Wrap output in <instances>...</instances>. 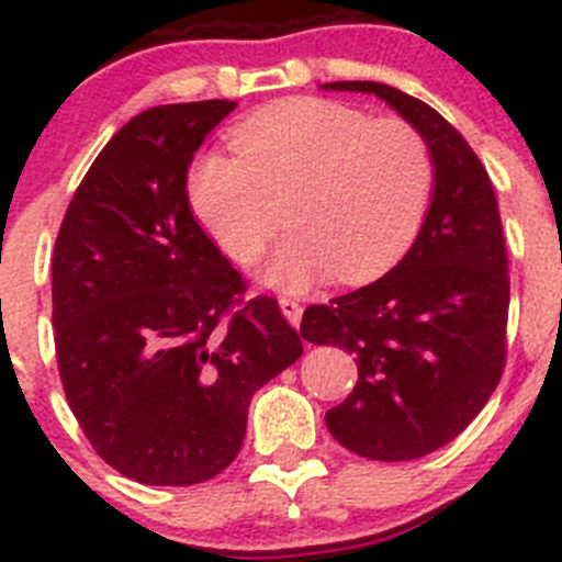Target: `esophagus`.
Wrapping results in <instances>:
<instances>
[{
  "label": "esophagus",
  "instance_id": "esophagus-1",
  "mask_svg": "<svg viewBox=\"0 0 562 562\" xmlns=\"http://www.w3.org/2000/svg\"><path fill=\"white\" fill-rule=\"evenodd\" d=\"M280 313L285 315V321L293 328H299V323H302V304L296 299H280Z\"/></svg>",
  "mask_w": 562,
  "mask_h": 562
}]
</instances>
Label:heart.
<instances>
[{"mask_svg": "<svg viewBox=\"0 0 562 562\" xmlns=\"http://www.w3.org/2000/svg\"><path fill=\"white\" fill-rule=\"evenodd\" d=\"M231 140L239 157H195L187 198L236 263L263 255L280 228L274 201H285L293 231L260 274L269 288L299 293L331 274L348 285L370 282L422 228L435 184L432 151L402 119L288 98L236 124Z\"/></svg>", "mask_w": 562, "mask_h": 562, "instance_id": "obj_1", "label": "heart"}]
</instances>
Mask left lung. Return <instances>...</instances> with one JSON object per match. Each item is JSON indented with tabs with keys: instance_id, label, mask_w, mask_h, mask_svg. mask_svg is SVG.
Returning <instances> with one entry per match:
<instances>
[{
	"instance_id": "1",
	"label": "left lung",
	"mask_w": 562,
	"mask_h": 562,
	"mask_svg": "<svg viewBox=\"0 0 562 562\" xmlns=\"http://www.w3.org/2000/svg\"><path fill=\"white\" fill-rule=\"evenodd\" d=\"M321 89L375 94L432 151V201L405 258L302 317L307 342L339 345L359 367L348 400L326 413L334 440L359 457L407 462L451 443L501 383L508 321L501 212L475 151L435 108L378 81Z\"/></svg>"
}]
</instances>
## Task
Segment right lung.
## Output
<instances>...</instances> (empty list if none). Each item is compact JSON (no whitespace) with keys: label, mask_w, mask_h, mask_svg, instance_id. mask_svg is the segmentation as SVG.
<instances>
[{"label":"right lung","mask_w":562,"mask_h":562,"mask_svg":"<svg viewBox=\"0 0 562 562\" xmlns=\"http://www.w3.org/2000/svg\"><path fill=\"white\" fill-rule=\"evenodd\" d=\"M231 100L130 119L78 184L54 247L56 359L67 402L127 479L190 486L228 468L249 400L302 356L274 299L195 223L187 171Z\"/></svg>","instance_id":"1"}]
</instances>
